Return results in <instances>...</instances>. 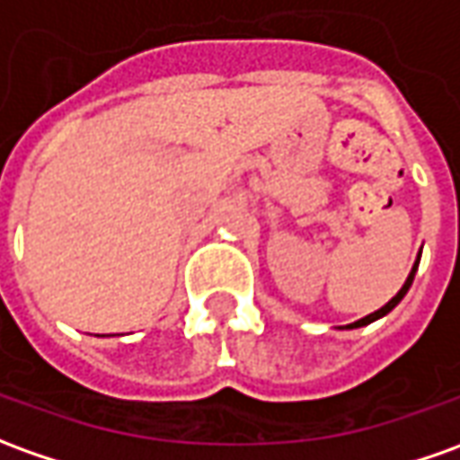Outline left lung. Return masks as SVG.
Wrapping results in <instances>:
<instances>
[{
	"label": "left lung",
	"mask_w": 460,
	"mask_h": 460,
	"mask_svg": "<svg viewBox=\"0 0 460 460\" xmlns=\"http://www.w3.org/2000/svg\"><path fill=\"white\" fill-rule=\"evenodd\" d=\"M420 250H423V248H420ZM418 262H420V252H418L416 262H413V268H411V272H408V278H405L403 288H401V290H398V293H395V296L391 297V300H388V303H385L383 308H378V310H376V313H370V315H366V318H360V321L350 323V325H343V328H348V331H353V328H363V325H370V323H373V321H378V318H383V315H388V313H391V310H394L395 305H398V303L403 300L405 293L411 290V285H413V278H416Z\"/></svg>",
	"instance_id": "8db88e82"
}]
</instances>
